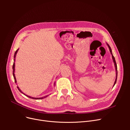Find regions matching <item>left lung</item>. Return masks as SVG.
I'll return each mask as SVG.
<instances>
[{
    "mask_svg": "<svg viewBox=\"0 0 130 130\" xmlns=\"http://www.w3.org/2000/svg\"><path fill=\"white\" fill-rule=\"evenodd\" d=\"M106 44H107V46H108V47L109 50H110V53H111V55H112V59H113V62H114V66H115V71H116V78H115V82H114V85H113V87H114V85H115V84H116V82H117V77H118L117 65V63H116V61H115V58H114V56H113V55L112 52V50H111V48L110 46H109V45H108L107 43H106Z\"/></svg>",
    "mask_w": 130,
    "mask_h": 130,
    "instance_id": "1",
    "label": "left lung"
}]
</instances>
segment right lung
<instances>
[{
    "mask_svg": "<svg viewBox=\"0 0 130 130\" xmlns=\"http://www.w3.org/2000/svg\"><path fill=\"white\" fill-rule=\"evenodd\" d=\"M18 50H19V48L16 51V52L15 53V54H14V59H13V60H14V62H13V65H12V69H13V73H12V74H13V78H14V79H15V83H17V80H16V77H15V58H16V54H17V52H18ZM54 85H55V83H54ZM17 88L18 89V90L21 92L22 93H23V94H24L25 95H26V96H27V97H28V98H30V99H34V100H41V99H44V98H46V97H47L48 96V95H46V96H44V97H42V98H33V97H31V96H28V95H26L25 94H24L21 90H20V88H19V87L18 86H17Z\"/></svg>",
    "mask_w": 130,
    "mask_h": 130,
    "instance_id": "right-lung-1",
    "label": "right lung"
}]
</instances>
